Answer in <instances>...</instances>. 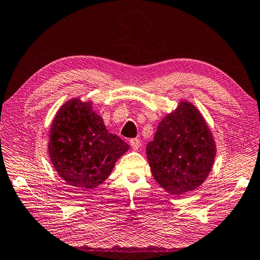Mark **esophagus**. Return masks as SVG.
Masks as SVG:
<instances>
[{"label": "esophagus", "mask_w": 260, "mask_h": 260, "mask_svg": "<svg viewBox=\"0 0 260 260\" xmlns=\"http://www.w3.org/2000/svg\"><path fill=\"white\" fill-rule=\"evenodd\" d=\"M129 144H131V147H132V149H133V150H139V148L141 147V142H140L139 139H132L129 141Z\"/></svg>", "instance_id": "1"}]
</instances>
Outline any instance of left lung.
<instances>
[{
	"mask_svg": "<svg viewBox=\"0 0 260 260\" xmlns=\"http://www.w3.org/2000/svg\"><path fill=\"white\" fill-rule=\"evenodd\" d=\"M146 151L158 184L172 195H183L208 178L217 147L199 109L181 101L173 112L162 118Z\"/></svg>",
	"mask_w": 260,
	"mask_h": 260,
	"instance_id": "obj_1",
	"label": "left lung"
}]
</instances>
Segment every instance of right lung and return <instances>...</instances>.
Masks as SVG:
<instances>
[{
    "instance_id": "right-lung-1",
    "label": "right lung",
    "mask_w": 260,
    "mask_h": 260,
    "mask_svg": "<svg viewBox=\"0 0 260 260\" xmlns=\"http://www.w3.org/2000/svg\"><path fill=\"white\" fill-rule=\"evenodd\" d=\"M129 146L109 133L90 101L72 99L57 111L49 132L51 164L70 186L94 189L111 174Z\"/></svg>"
}]
</instances>
